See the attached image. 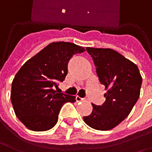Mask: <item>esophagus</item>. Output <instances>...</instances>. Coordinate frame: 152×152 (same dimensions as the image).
<instances>
[{
  "instance_id": "1",
  "label": "esophagus",
  "mask_w": 152,
  "mask_h": 152,
  "mask_svg": "<svg viewBox=\"0 0 152 152\" xmlns=\"http://www.w3.org/2000/svg\"><path fill=\"white\" fill-rule=\"evenodd\" d=\"M84 99H82V98H80L79 96H76V102H82V101H83Z\"/></svg>"
}]
</instances>
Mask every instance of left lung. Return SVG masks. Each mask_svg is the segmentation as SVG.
Here are the masks:
<instances>
[{"mask_svg":"<svg viewBox=\"0 0 152 152\" xmlns=\"http://www.w3.org/2000/svg\"><path fill=\"white\" fill-rule=\"evenodd\" d=\"M91 56L101 84L105 85L106 101L92 104V112L84 122L97 130H110L130 113L140 96L142 76L137 66L110 48H86Z\"/></svg>","mask_w":152,"mask_h":152,"instance_id":"8db88e82","label":"left lung"}]
</instances>
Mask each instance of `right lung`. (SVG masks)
<instances>
[{"label":"right lung","mask_w":152,"mask_h":152,"mask_svg":"<svg viewBox=\"0 0 152 152\" xmlns=\"http://www.w3.org/2000/svg\"><path fill=\"white\" fill-rule=\"evenodd\" d=\"M84 48L69 42H53L28 60L15 74L10 99L15 115L29 129L46 131L58 121L61 106L74 103V96L53 88L63 82L70 58Z\"/></svg>","instance_id":"obj_1"}]
</instances>
